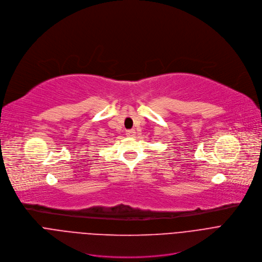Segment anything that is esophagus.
Masks as SVG:
<instances>
[{"label": "esophagus", "mask_w": 262, "mask_h": 262, "mask_svg": "<svg viewBox=\"0 0 262 262\" xmlns=\"http://www.w3.org/2000/svg\"><path fill=\"white\" fill-rule=\"evenodd\" d=\"M126 134H127V136L132 137V136H134V135H135V130H133V129H131V130H127Z\"/></svg>", "instance_id": "esophagus-1"}]
</instances>
